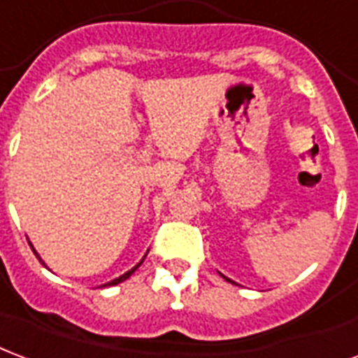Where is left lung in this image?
I'll use <instances>...</instances> for the list:
<instances>
[{
  "mask_svg": "<svg viewBox=\"0 0 358 358\" xmlns=\"http://www.w3.org/2000/svg\"><path fill=\"white\" fill-rule=\"evenodd\" d=\"M222 277H224V275H222ZM224 279H226V280H229V279H227V277H224ZM231 282H233V280H231Z\"/></svg>",
  "mask_w": 358,
  "mask_h": 358,
  "instance_id": "left-lung-1",
  "label": "left lung"
}]
</instances>
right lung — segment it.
<instances>
[{
  "label": "right lung",
  "instance_id": "1",
  "mask_svg": "<svg viewBox=\"0 0 358 358\" xmlns=\"http://www.w3.org/2000/svg\"><path fill=\"white\" fill-rule=\"evenodd\" d=\"M30 246H31V243H30ZM31 250H34V254H36V256H38V258H39V254L36 252V248H34V246H31ZM144 258H145V256H144ZM144 258H142V260H140L138 264H136V266L132 267V269H129V271H127V273H123V275H121V277H117V279L110 280V282H106V285H102V287H113V285H119V282H123V280L129 279V277H131V275L134 273V271H136V269H138V266H140V264H142V262H144ZM39 262H41V264H43V266H45V262L41 260V258H39Z\"/></svg>",
  "mask_w": 358,
  "mask_h": 358
}]
</instances>
